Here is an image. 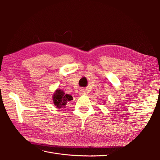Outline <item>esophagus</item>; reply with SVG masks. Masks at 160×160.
<instances>
[{
  "mask_svg": "<svg viewBox=\"0 0 160 160\" xmlns=\"http://www.w3.org/2000/svg\"><path fill=\"white\" fill-rule=\"evenodd\" d=\"M79 94L80 95H85L86 94V90L83 89H81L79 90Z\"/></svg>",
  "mask_w": 160,
  "mask_h": 160,
  "instance_id": "1",
  "label": "esophagus"
}]
</instances>
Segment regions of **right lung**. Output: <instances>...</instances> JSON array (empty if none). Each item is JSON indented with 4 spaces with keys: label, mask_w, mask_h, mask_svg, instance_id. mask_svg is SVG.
Instances as JSON below:
<instances>
[{
    "label": "right lung",
    "mask_w": 160,
    "mask_h": 160,
    "mask_svg": "<svg viewBox=\"0 0 160 160\" xmlns=\"http://www.w3.org/2000/svg\"><path fill=\"white\" fill-rule=\"evenodd\" d=\"M72 99L71 95L65 94V92L61 89H57L52 96L53 103L58 109L65 108L67 103Z\"/></svg>",
    "instance_id": "add662e5"
}]
</instances>
